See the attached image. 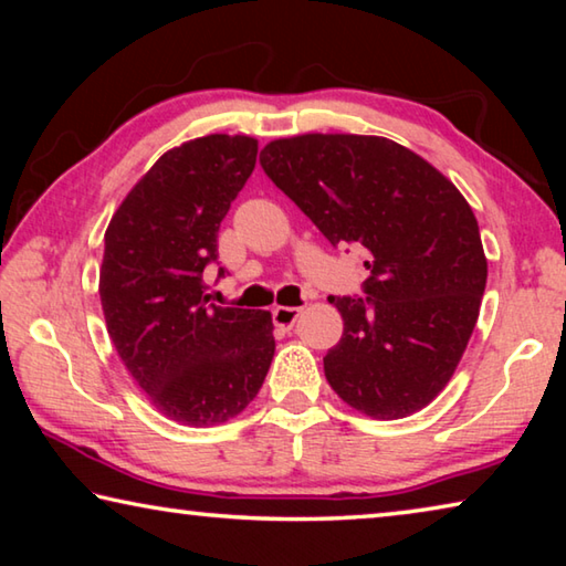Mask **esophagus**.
<instances>
[{"mask_svg":"<svg viewBox=\"0 0 566 566\" xmlns=\"http://www.w3.org/2000/svg\"><path fill=\"white\" fill-rule=\"evenodd\" d=\"M300 314H302L300 306H276V310L272 312V319H274L276 327L292 329L294 322L300 319Z\"/></svg>","mask_w":566,"mask_h":566,"instance_id":"34e87169","label":"esophagus"}]
</instances>
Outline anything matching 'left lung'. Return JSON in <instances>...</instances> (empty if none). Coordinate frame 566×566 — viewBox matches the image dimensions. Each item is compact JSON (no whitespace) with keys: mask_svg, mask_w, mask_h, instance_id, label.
Masks as SVG:
<instances>
[{"mask_svg":"<svg viewBox=\"0 0 566 566\" xmlns=\"http://www.w3.org/2000/svg\"><path fill=\"white\" fill-rule=\"evenodd\" d=\"M260 161L334 247L367 254V300L329 296L344 322L324 357L329 387L371 419L424 409L452 379L486 286L462 191L417 151L369 134L282 137Z\"/></svg>","mask_w":566,"mask_h":566,"instance_id":"8db88e82","label":"left lung"}]
</instances>
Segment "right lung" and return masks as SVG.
I'll return each instance as SVG.
<instances>
[{
	"label": "right lung",
	"instance_id": "1",
	"mask_svg": "<svg viewBox=\"0 0 566 566\" xmlns=\"http://www.w3.org/2000/svg\"><path fill=\"white\" fill-rule=\"evenodd\" d=\"M256 149L247 134H207L165 151L104 232L109 339L151 407L185 427L242 415L274 357L272 314L209 304L202 284Z\"/></svg>",
	"mask_w": 566,
	"mask_h": 566
}]
</instances>
